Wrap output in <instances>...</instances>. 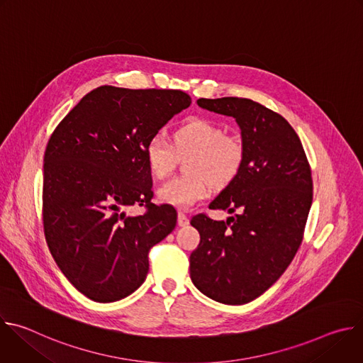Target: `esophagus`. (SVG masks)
I'll list each match as a JSON object with an SVG mask.
<instances>
[{
	"mask_svg": "<svg viewBox=\"0 0 363 363\" xmlns=\"http://www.w3.org/2000/svg\"><path fill=\"white\" fill-rule=\"evenodd\" d=\"M189 224V218L184 213H178V225L179 227H186Z\"/></svg>",
	"mask_w": 363,
	"mask_h": 363,
	"instance_id": "esophagus-1",
	"label": "esophagus"
}]
</instances>
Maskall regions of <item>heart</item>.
<instances>
[{
	"label": "heart",
	"mask_w": 363,
	"mask_h": 363,
	"mask_svg": "<svg viewBox=\"0 0 363 363\" xmlns=\"http://www.w3.org/2000/svg\"><path fill=\"white\" fill-rule=\"evenodd\" d=\"M145 161L150 175L167 178L177 158L185 160L186 177L174 178L158 189L164 203L186 210L210 192L228 186L241 172L245 146L238 136L227 135L225 129L210 119L189 118L172 133V146L161 136H152L145 145Z\"/></svg>",
	"instance_id": "b5f03b06"
}]
</instances>
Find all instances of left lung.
<instances>
[{
	"label": "left lung",
	"instance_id": "1",
	"mask_svg": "<svg viewBox=\"0 0 363 363\" xmlns=\"http://www.w3.org/2000/svg\"><path fill=\"white\" fill-rule=\"evenodd\" d=\"M196 105L235 119L245 160L210 203L235 216L191 220L201 237L189 257L191 280L216 301L245 304L267 291L294 258L312 206V172L297 133L279 113L241 97L198 99Z\"/></svg>",
	"mask_w": 363,
	"mask_h": 363
}]
</instances>
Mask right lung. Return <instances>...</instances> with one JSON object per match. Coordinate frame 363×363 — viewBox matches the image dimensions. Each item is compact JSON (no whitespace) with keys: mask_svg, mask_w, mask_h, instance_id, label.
<instances>
[{"mask_svg":"<svg viewBox=\"0 0 363 363\" xmlns=\"http://www.w3.org/2000/svg\"><path fill=\"white\" fill-rule=\"evenodd\" d=\"M191 105L181 90L100 86L51 135L44 153L43 224L56 264L86 297L112 303L138 290L149 250L177 225L157 206L145 145ZM148 206L126 216L128 206Z\"/></svg>","mask_w":363,"mask_h":363,"instance_id":"1","label":"right lung"}]
</instances>
